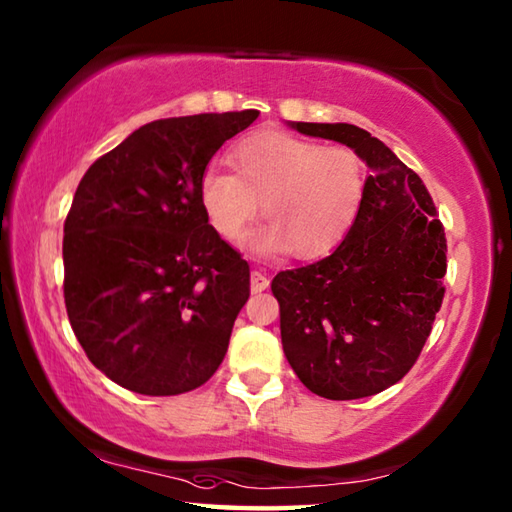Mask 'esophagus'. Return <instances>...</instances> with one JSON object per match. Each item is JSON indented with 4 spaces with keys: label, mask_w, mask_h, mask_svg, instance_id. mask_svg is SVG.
Segmentation results:
<instances>
[{
    "label": "esophagus",
    "mask_w": 512,
    "mask_h": 512,
    "mask_svg": "<svg viewBox=\"0 0 512 512\" xmlns=\"http://www.w3.org/2000/svg\"><path fill=\"white\" fill-rule=\"evenodd\" d=\"M268 288V277L262 271H253L250 273V291L253 293H262Z\"/></svg>",
    "instance_id": "esophagus-1"
}]
</instances>
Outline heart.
<instances>
[{"label":"heart","mask_w":512,"mask_h":512,"mask_svg":"<svg viewBox=\"0 0 512 512\" xmlns=\"http://www.w3.org/2000/svg\"><path fill=\"white\" fill-rule=\"evenodd\" d=\"M232 163L237 174L208 165L199 179L201 210L221 239L235 241L262 201L268 221L244 241L255 255L295 248L318 259L349 237L367 188L365 163L349 147L264 129L235 145Z\"/></svg>","instance_id":"1"}]
</instances>
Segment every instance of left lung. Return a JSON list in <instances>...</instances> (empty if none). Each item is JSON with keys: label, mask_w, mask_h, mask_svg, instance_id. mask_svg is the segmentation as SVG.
I'll list each match as a JSON object with an SVG mask.
<instances>
[{"label": "left lung", "mask_w": 512, "mask_h": 512, "mask_svg": "<svg viewBox=\"0 0 512 512\" xmlns=\"http://www.w3.org/2000/svg\"><path fill=\"white\" fill-rule=\"evenodd\" d=\"M351 147L371 174L349 237L320 262L275 275L282 347L306 389L374 396L421 353L443 302L445 232L430 192L389 147L349 123H288Z\"/></svg>", "instance_id": "left-lung-1"}]
</instances>
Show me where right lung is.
Here are the masks:
<instances>
[{"label": "right lung", "instance_id": "add662e5", "mask_svg": "<svg viewBox=\"0 0 512 512\" xmlns=\"http://www.w3.org/2000/svg\"><path fill=\"white\" fill-rule=\"evenodd\" d=\"M257 116L154 120L82 176L64 221V304L87 358L129 392L185 394L226 356L250 268L210 228L199 179Z\"/></svg>", "mask_w": 512, "mask_h": 512}]
</instances>
